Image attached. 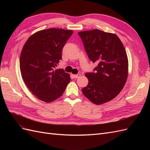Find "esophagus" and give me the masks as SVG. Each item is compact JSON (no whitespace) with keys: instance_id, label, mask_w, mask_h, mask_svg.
Masks as SVG:
<instances>
[{"instance_id":"1","label":"esophagus","mask_w":150,"mask_h":150,"mask_svg":"<svg viewBox=\"0 0 150 150\" xmlns=\"http://www.w3.org/2000/svg\"><path fill=\"white\" fill-rule=\"evenodd\" d=\"M80 76H81V74H74V75H73V77H74V78H79Z\"/></svg>"}]
</instances>
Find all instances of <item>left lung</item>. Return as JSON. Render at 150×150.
<instances>
[{
  "mask_svg": "<svg viewBox=\"0 0 150 150\" xmlns=\"http://www.w3.org/2000/svg\"><path fill=\"white\" fill-rule=\"evenodd\" d=\"M85 51L93 63V72H87L88 84L82 89L84 96L95 104L114 99L123 88L128 74V60L123 44L112 33L94 29L79 32Z\"/></svg>",
  "mask_w": 150,
  "mask_h": 150,
  "instance_id": "1",
  "label": "left lung"
}]
</instances>
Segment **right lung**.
I'll use <instances>...</instances> for the list:
<instances>
[{
    "label": "right lung",
    "mask_w": 150,
    "mask_h": 150,
    "mask_svg": "<svg viewBox=\"0 0 150 150\" xmlns=\"http://www.w3.org/2000/svg\"><path fill=\"white\" fill-rule=\"evenodd\" d=\"M73 31L50 28L27 40L20 56V69L25 85L39 99L52 102L61 96L70 82L64 69L55 70L62 50Z\"/></svg>",
    "instance_id": "add662e5"
}]
</instances>
